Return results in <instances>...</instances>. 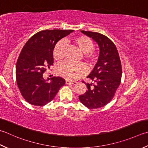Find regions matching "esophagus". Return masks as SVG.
Masks as SVG:
<instances>
[{
    "label": "esophagus",
    "instance_id": "34e87169",
    "mask_svg": "<svg viewBox=\"0 0 148 148\" xmlns=\"http://www.w3.org/2000/svg\"><path fill=\"white\" fill-rule=\"evenodd\" d=\"M65 83L66 84V85H76L77 82H72V81H69V80H66Z\"/></svg>",
    "mask_w": 148,
    "mask_h": 148
}]
</instances>
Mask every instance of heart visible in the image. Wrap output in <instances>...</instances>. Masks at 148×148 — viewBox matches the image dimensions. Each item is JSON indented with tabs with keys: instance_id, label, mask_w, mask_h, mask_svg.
I'll use <instances>...</instances> for the list:
<instances>
[{
	"instance_id": "1",
	"label": "heart",
	"mask_w": 148,
	"mask_h": 148,
	"mask_svg": "<svg viewBox=\"0 0 148 148\" xmlns=\"http://www.w3.org/2000/svg\"><path fill=\"white\" fill-rule=\"evenodd\" d=\"M66 42L71 43L84 53L83 58L88 65H91L96 62L98 54L94 49V43L88 37L79 35L72 38ZM65 54V43L63 40H60L55 45L53 50V57L56 60L63 59ZM56 71L59 76L68 80H76L83 77L86 72L85 65L83 63L74 64L69 62H63L58 65Z\"/></svg>"
}]
</instances>
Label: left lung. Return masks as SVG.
I'll return each instance as SVG.
<instances>
[{"label":"left lung","mask_w":148,"mask_h":148,"mask_svg":"<svg viewBox=\"0 0 148 148\" xmlns=\"http://www.w3.org/2000/svg\"><path fill=\"white\" fill-rule=\"evenodd\" d=\"M82 33L97 43L100 53L96 65L87 76L94 83L83 82L87 90L80 95L79 99L88 108H99L110 102L120 85L122 76L121 60L116 46L108 37L96 32L82 31Z\"/></svg>","instance_id":"left-lung-1"}]
</instances>
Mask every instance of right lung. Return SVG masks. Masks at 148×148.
Returning a JSON list of instances; mask_svg holds the SVG:
<instances>
[{"label": "right lung", "mask_w": 148, "mask_h": 148, "mask_svg": "<svg viewBox=\"0 0 148 148\" xmlns=\"http://www.w3.org/2000/svg\"><path fill=\"white\" fill-rule=\"evenodd\" d=\"M73 31H40L31 36L23 47L16 62V79L20 93L29 104L45 105L65 84V80L61 77H53L47 82L49 79H43V74L53 64V50L56 43Z\"/></svg>", "instance_id": "obj_1"}]
</instances>
